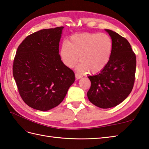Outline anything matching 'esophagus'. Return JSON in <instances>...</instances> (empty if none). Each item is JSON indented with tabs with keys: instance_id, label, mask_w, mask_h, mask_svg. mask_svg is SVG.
<instances>
[{
	"instance_id": "esophagus-1",
	"label": "esophagus",
	"mask_w": 149,
	"mask_h": 149,
	"mask_svg": "<svg viewBox=\"0 0 149 149\" xmlns=\"http://www.w3.org/2000/svg\"><path fill=\"white\" fill-rule=\"evenodd\" d=\"M75 78H76V79H77V80H79V79H80V78H82V76L80 75V74H79L78 73H75Z\"/></svg>"
}]
</instances>
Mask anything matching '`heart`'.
Wrapping results in <instances>:
<instances>
[{
    "label": "heart",
    "instance_id": "1",
    "mask_svg": "<svg viewBox=\"0 0 149 149\" xmlns=\"http://www.w3.org/2000/svg\"><path fill=\"white\" fill-rule=\"evenodd\" d=\"M113 47L111 38L105 33H81L72 35L68 42H63L60 56L69 68H73L80 60L78 71L96 74L107 65Z\"/></svg>",
    "mask_w": 149,
    "mask_h": 149
}]
</instances>
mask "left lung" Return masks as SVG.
<instances>
[{"label":"left lung","instance_id":"8db88e82","mask_svg":"<svg viewBox=\"0 0 149 149\" xmlns=\"http://www.w3.org/2000/svg\"><path fill=\"white\" fill-rule=\"evenodd\" d=\"M105 31L113 44L111 59L102 71L88 77L91 85L87 94L89 101L102 109L115 107L129 95L136 67V54L128 40L112 30Z\"/></svg>","mask_w":149,"mask_h":149}]
</instances>
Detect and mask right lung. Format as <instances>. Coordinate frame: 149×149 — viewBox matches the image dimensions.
<instances>
[{"label": "right lung", "mask_w": 149, "mask_h": 149, "mask_svg": "<svg viewBox=\"0 0 149 149\" xmlns=\"http://www.w3.org/2000/svg\"><path fill=\"white\" fill-rule=\"evenodd\" d=\"M63 28L42 29L28 36L15 56L13 74L19 93L36 110L46 111L58 105L75 80L74 72L59 54Z\"/></svg>", "instance_id": "obj_1"}]
</instances>
